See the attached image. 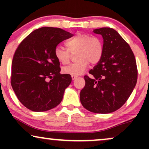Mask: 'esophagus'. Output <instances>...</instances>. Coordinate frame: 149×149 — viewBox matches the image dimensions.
Returning <instances> with one entry per match:
<instances>
[{"mask_svg":"<svg viewBox=\"0 0 149 149\" xmlns=\"http://www.w3.org/2000/svg\"><path fill=\"white\" fill-rule=\"evenodd\" d=\"M77 76H73V75H72V76H71V78H72V80H75V79H76L77 78Z\"/></svg>","mask_w":149,"mask_h":149,"instance_id":"1","label":"esophagus"}]
</instances>
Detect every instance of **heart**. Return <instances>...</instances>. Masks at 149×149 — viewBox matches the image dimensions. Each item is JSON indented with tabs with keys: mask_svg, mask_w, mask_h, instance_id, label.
I'll list each match as a JSON object with an SVG mask.
<instances>
[{
	"mask_svg": "<svg viewBox=\"0 0 149 149\" xmlns=\"http://www.w3.org/2000/svg\"><path fill=\"white\" fill-rule=\"evenodd\" d=\"M67 49L57 46L54 49V57L61 64H69L71 54H75L78 61L62 69L64 73L78 76L85 72L90 63L98 64L104 54V43L99 37L92 36L86 33H78L66 42Z\"/></svg>",
	"mask_w": 149,
	"mask_h": 149,
	"instance_id": "b5f03b06",
	"label": "heart"
}]
</instances>
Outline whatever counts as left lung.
<instances>
[{
	"label": "left lung",
	"instance_id": "1",
	"mask_svg": "<svg viewBox=\"0 0 149 149\" xmlns=\"http://www.w3.org/2000/svg\"><path fill=\"white\" fill-rule=\"evenodd\" d=\"M94 33L104 39V54L100 62L84 76L80 94L82 105L96 113H109L127 102L137 81V66L129 44L111 28L97 29Z\"/></svg>",
	"mask_w": 149,
	"mask_h": 149
}]
</instances>
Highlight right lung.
<instances>
[{"mask_svg":"<svg viewBox=\"0 0 149 149\" xmlns=\"http://www.w3.org/2000/svg\"><path fill=\"white\" fill-rule=\"evenodd\" d=\"M72 36L61 29L42 27L27 36L15 50L11 85L19 101L29 110L48 111L62 100L71 76L59 73L60 63L54 57V49Z\"/></svg>","mask_w":149,"mask_h":149,"instance_id":"obj_1","label":"right lung"}]
</instances>
